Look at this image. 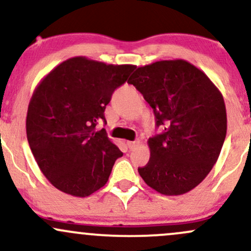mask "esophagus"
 <instances>
[{"instance_id":"1","label":"esophagus","mask_w":251,"mask_h":251,"mask_svg":"<svg viewBox=\"0 0 251 251\" xmlns=\"http://www.w3.org/2000/svg\"><path fill=\"white\" fill-rule=\"evenodd\" d=\"M126 144H127L128 149H130V150H132V149L138 147V145H139V140H133V142H130V140H128V142H126Z\"/></svg>"}]
</instances>
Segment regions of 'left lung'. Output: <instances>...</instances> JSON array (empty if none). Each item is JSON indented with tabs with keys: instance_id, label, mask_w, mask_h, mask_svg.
<instances>
[{
	"instance_id": "1",
	"label": "left lung",
	"mask_w": 251,
	"mask_h": 251,
	"mask_svg": "<svg viewBox=\"0 0 251 251\" xmlns=\"http://www.w3.org/2000/svg\"><path fill=\"white\" fill-rule=\"evenodd\" d=\"M127 83L153 109L161 134L149 138L150 159L138 168L148 186L181 195L198 186L218 159L226 136V108L218 88L183 59L140 67Z\"/></svg>"
}]
</instances>
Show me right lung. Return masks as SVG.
Listing matches in <instances>:
<instances>
[{"label": "right lung", "mask_w": 251, "mask_h": 251, "mask_svg": "<svg viewBox=\"0 0 251 251\" xmlns=\"http://www.w3.org/2000/svg\"><path fill=\"white\" fill-rule=\"evenodd\" d=\"M134 65L74 57L44 77L28 104L26 132L46 178L73 197H88L108 181L119 148L96 125Z\"/></svg>", "instance_id": "add662e5"}]
</instances>
